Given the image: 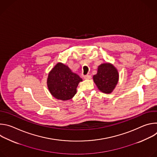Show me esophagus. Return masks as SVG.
<instances>
[{
  "label": "esophagus",
  "mask_w": 157,
  "mask_h": 157,
  "mask_svg": "<svg viewBox=\"0 0 157 157\" xmlns=\"http://www.w3.org/2000/svg\"><path fill=\"white\" fill-rule=\"evenodd\" d=\"M84 78L85 79H90L91 78V75H85V76H84Z\"/></svg>",
  "instance_id": "1"
}]
</instances>
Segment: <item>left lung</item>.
Here are the masks:
<instances>
[{"label": "left lung", "mask_w": 157, "mask_h": 157, "mask_svg": "<svg viewBox=\"0 0 157 157\" xmlns=\"http://www.w3.org/2000/svg\"><path fill=\"white\" fill-rule=\"evenodd\" d=\"M119 78L118 70L110 63L100 64L93 81L98 89L105 94H110L116 88Z\"/></svg>", "instance_id": "8db88e82"}]
</instances>
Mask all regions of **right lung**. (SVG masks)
I'll return each mask as SVG.
<instances>
[{"label": "right lung", "mask_w": 157, "mask_h": 157, "mask_svg": "<svg viewBox=\"0 0 157 157\" xmlns=\"http://www.w3.org/2000/svg\"><path fill=\"white\" fill-rule=\"evenodd\" d=\"M81 81L82 78L68 66L58 63L49 72L47 82L50 93L55 98L68 101L76 94L77 87Z\"/></svg>", "instance_id": "obj_1"}]
</instances>
